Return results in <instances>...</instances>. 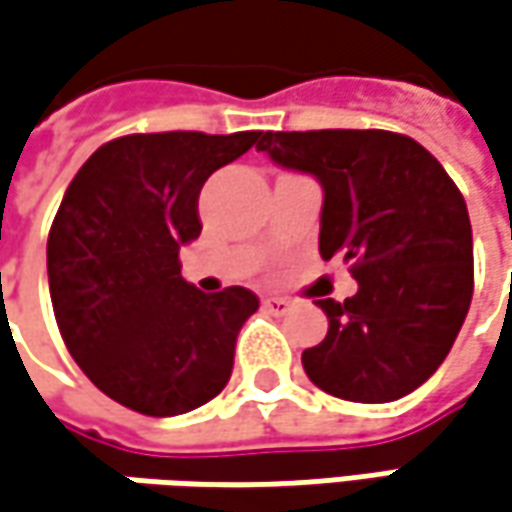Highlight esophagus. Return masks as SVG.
Returning a JSON list of instances; mask_svg holds the SVG:
<instances>
[{
    "instance_id": "esophagus-1",
    "label": "esophagus",
    "mask_w": 512,
    "mask_h": 512,
    "mask_svg": "<svg viewBox=\"0 0 512 512\" xmlns=\"http://www.w3.org/2000/svg\"><path fill=\"white\" fill-rule=\"evenodd\" d=\"M263 307L269 310V313H275V316H284V313H289V301L286 298H281V295H269V298H263Z\"/></svg>"
}]
</instances>
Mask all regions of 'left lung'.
<instances>
[{"mask_svg":"<svg viewBox=\"0 0 512 512\" xmlns=\"http://www.w3.org/2000/svg\"><path fill=\"white\" fill-rule=\"evenodd\" d=\"M257 150L324 188L318 252L345 257L356 295L321 298L327 336L301 353L321 391L391 403L452 350L472 301V226L458 185L414 138L388 130L263 133Z\"/></svg>","mask_w":512,"mask_h":512,"instance_id":"left-lung-1","label":"left lung"}]
</instances>
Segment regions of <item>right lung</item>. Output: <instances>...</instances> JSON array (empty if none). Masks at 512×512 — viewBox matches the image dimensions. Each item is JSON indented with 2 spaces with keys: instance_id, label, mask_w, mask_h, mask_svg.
I'll list each match as a JSON object with an SVG mask.
<instances>
[{
  "instance_id": "add662e5",
  "label": "right lung",
  "mask_w": 512,
  "mask_h": 512,
  "mask_svg": "<svg viewBox=\"0 0 512 512\" xmlns=\"http://www.w3.org/2000/svg\"><path fill=\"white\" fill-rule=\"evenodd\" d=\"M257 138H112L66 188L48 231V292L72 359L115 403L173 417L226 388L237 333L260 301L246 286L199 292L182 278L179 249L202 231L205 179Z\"/></svg>"
}]
</instances>
